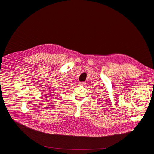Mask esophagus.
Wrapping results in <instances>:
<instances>
[{"mask_svg": "<svg viewBox=\"0 0 154 154\" xmlns=\"http://www.w3.org/2000/svg\"><path fill=\"white\" fill-rule=\"evenodd\" d=\"M80 85H82V86H84V85H85V84H86V83H85V82H80Z\"/></svg>", "mask_w": 154, "mask_h": 154, "instance_id": "1", "label": "esophagus"}]
</instances>
